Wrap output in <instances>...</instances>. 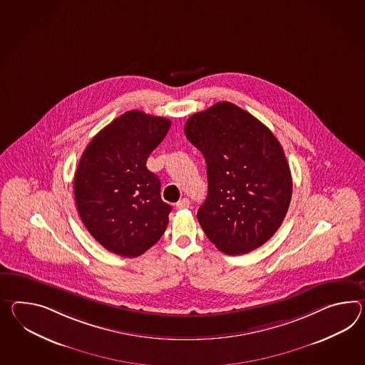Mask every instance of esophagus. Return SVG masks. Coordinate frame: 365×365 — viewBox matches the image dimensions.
Returning <instances> with one entry per match:
<instances>
[{"label": "esophagus", "instance_id": "esophagus-1", "mask_svg": "<svg viewBox=\"0 0 365 365\" xmlns=\"http://www.w3.org/2000/svg\"><path fill=\"white\" fill-rule=\"evenodd\" d=\"M188 207H190V200L187 197H183L182 200H179L178 203H177V208H179V210L188 208Z\"/></svg>", "mask_w": 365, "mask_h": 365}]
</instances>
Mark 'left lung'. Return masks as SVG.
Instances as JSON below:
<instances>
[{
  "label": "left lung",
  "mask_w": 365,
  "mask_h": 365,
  "mask_svg": "<svg viewBox=\"0 0 365 365\" xmlns=\"http://www.w3.org/2000/svg\"><path fill=\"white\" fill-rule=\"evenodd\" d=\"M185 133L207 163L208 195L197 211L207 237L230 256L265 244L284 222L293 191L274 134L228 101L192 115Z\"/></svg>",
  "instance_id": "left-lung-1"
}]
</instances>
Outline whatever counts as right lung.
Returning <instances> with one entry per match:
<instances>
[{
	"label": "right lung",
	"mask_w": 365,
	"mask_h": 365,
	"mask_svg": "<svg viewBox=\"0 0 365 365\" xmlns=\"http://www.w3.org/2000/svg\"><path fill=\"white\" fill-rule=\"evenodd\" d=\"M165 117L129 110L100 130L81 155L73 179L81 222L104 248L137 257L166 231L171 205L146 160L170 129Z\"/></svg>",
	"instance_id": "1"
}]
</instances>
